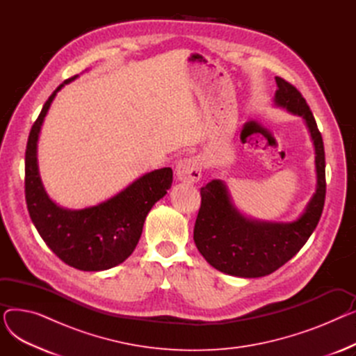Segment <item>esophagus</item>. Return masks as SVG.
Wrapping results in <instances>:
<instances>
[{"label": "esophagus", "instance_id": "obj_1", "mask_svg": "<svg viewBox=\"0 0 356 356\" xmlns=\"http://www.w3.org/2000/svg\"><path fill=\"white\" fill-rule=\"evenodd\" d=\"M202 170H203V163L200 157H196V156L180 160L176 167L177 177L188 183L199 181V179L202 177Z\"/></svg>", "mask_w": 356, "mask_h": 356}]
</instances>
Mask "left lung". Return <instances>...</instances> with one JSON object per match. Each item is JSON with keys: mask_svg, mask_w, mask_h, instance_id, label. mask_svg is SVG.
<instances>
[{"mask_svg": "<svg viewBox=\"0 0 356 356\" xmlns=\"http://www.w3.org/2000/svg\"><path fill=\"white\" fill-rule=\"evenodd\" d=\"M275 104L303 117L309 127L316 149L317 191L297 220L264 223L239 215L220 180L203 186L193 229L195 244L212 267L236 277H264L284 266L306 244L325 207L326 163L322 134L300 90L283 78L275 76Z\"/></svg>", "mask_w": 356, "mask_h": 356, "instance_id": "1", "label": "left lung"}]
</instances>
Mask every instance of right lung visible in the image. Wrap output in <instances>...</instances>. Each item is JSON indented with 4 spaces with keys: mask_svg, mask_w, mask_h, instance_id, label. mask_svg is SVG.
<instances>
[{
    "mask_svg": "<svg viewBox=\"0 0 356 356\" xmlns=\"http://www.w3.org/2000/svg\"><path fill=\"white\" fill-rule=\"evenodd\" d=\"M74 78L66 79L51 93L30 129L24 193L30 218L46 245L73 268L101 271L121 264L133 254L147 213L172 188L173 170L164 167L147 173L97 207L67 211L54 204L46 195L37 170V140L56 93Z\"/></svg>",
    "mask_w": 356,
    "mask_h": 356,
    "instance_id": "right-lung-1",
    "label": "right lung"
}]
</instances>
